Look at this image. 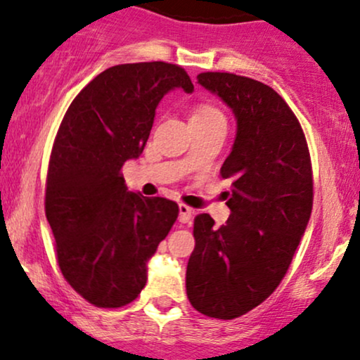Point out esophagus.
<instances>
[{
  "label": "esophagus",
  "instance_id": "obj_1",
  "mask_svg": "<svg viewBox=\"0 0 360 360\" xmlns=\"http://www.w3.org/2000/svg\"><path fill=\"white\" fill-rule=\"evenodd\" d=\"M193 214H194L193 208H189V206H186L183 203L179 205V217H177V220L181 223H189V220L193 218Z\"/></svg>",
  "mask_w": 360,
  "mask_h": 360
}]
</instances>
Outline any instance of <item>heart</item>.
I'll use <instances>...</instances> for the list:
<instances>
[{"instance_id":"heart-1","label":"heart","mask_w":360,"mask_h":360,"mask_svg":"<svg viewBox=\"0 0 360 360\" xmlns=\"http://www.w3.org/2000/svg\"><path fill=\"white\" fill-rule=\"evenodd\" d=\"M220 111L214 108L213 105L210 103H200L196 105L191 111V120H206V118H212V117H220Z\"/></svg>"}]
</instances>
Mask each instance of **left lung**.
Instances as JSON below:
<instances>
[{
	"mask_svg": "<svg viewBox=\"0 0 360 360\" xmlns=\"http://www.w3.org/2000/svg\"><path fill=\"white\" fill-rule=\"evenodd\" d=\"M198 82L233 111L237 134L220 174L232 179L225 225L194 218L186 292L194 309L232 320L279 286L309 221L311 160L298 118L264 82L201 72Z\"/></svg>",
	"mask_w": 360,
	"mask_h": 360,
	"instance_id": "1",
	"label": "left lung"
}]
</instances>
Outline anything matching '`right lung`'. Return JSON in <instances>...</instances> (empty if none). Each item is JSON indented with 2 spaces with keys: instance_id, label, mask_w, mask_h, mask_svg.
Segmentation results:
<instances>
[{
  "instance_id": "right-lung-1",
  "label": "right lung",
  "mask_w": 360,
  "mask_h": 360,
  "mask_svg": "<svg viewBox=\"0 0 360 360\" xmlns=\"http://www.w3.org/2000/svg\"><path fill=\"white\" fill-rule=\"evenodd\" d=\"M194 86L167 62L120 64L74 98L53 142L45 214L57 262L74 291L100 308L131 303L147 283V264L179 208L166 198L128 191L122 167L137 159L164 94Z\"/></svg>"
}]
</instances>
